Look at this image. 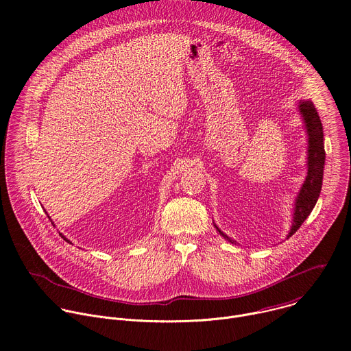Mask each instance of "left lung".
Wrapping results in <instances>:
<instances>
[{"mask_svg":"<svg viewBox=\"0 0 351 351\" xmlns=\"http://www.w3.org/2000/svg\"><path fill=\"white\" fill-rule=\"evenodd\" d=\"M298 112L302 115L304 122L306 133H307V176L300 189L293 208V219L290 232L286 236L287 239L297 232V229L303 225V222L308 218L311 211L314 210L322 187L324 179V167H325V148H324V129L319 119V115L310 99H300L298 101ZM214 226L219 232V234L230 241L232 244H237L236 240L230 239L226 233H223L215 223Z\"/></svg>","mask_w":351,"mask_h":351,"instance_id":"obj_1","label":"left lung"}]
</instances>
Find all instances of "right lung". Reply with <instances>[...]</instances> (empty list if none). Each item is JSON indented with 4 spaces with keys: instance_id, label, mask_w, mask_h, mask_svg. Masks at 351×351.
I'll return each instance as SVG.
<instances>
[{
    "instance_id": "add662e5",
    "label": "right lung",
    "mask_w": 351,
    "mask_h": 351,
    "mask_svg": "<svg viewBox=\"0 0 351 351\" xmlns=\"http://www.w3.org/2000/svg\"><path fill=\"white\" fill-rule=\"evenodd\" d=\"M60 236H61V237H62V239H64V240H65V241H68V243H71V241H69V240H68V239H66V237H65V236H64V234H62V233H60Z\"/></svg>"
}]
</instances>
